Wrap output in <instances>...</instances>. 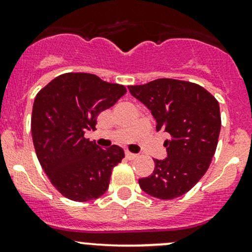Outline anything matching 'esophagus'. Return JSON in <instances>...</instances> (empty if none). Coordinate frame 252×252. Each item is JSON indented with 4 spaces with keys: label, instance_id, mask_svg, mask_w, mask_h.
Listing matches in <instances>:
<instances>
[{
    "label": "esophagus",
    "instance_id": "34e87169",
    "mask_svg": "<svg viewBox=\"0 0 252 252\" xmlns=\"http://www.w3.org/2000/svg\"><path fill=\"white\" fill-rule=\"evenodd\" d=\"M126 159L133 160V159H135V158L137 157V155H135V153H131V152H129V151H126Z\"/></svg>",
    "mask_w": 252,
    "mask_h": 252
}]
</instances>
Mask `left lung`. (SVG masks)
<instances>
[{"label":"left lung","mask_w":252,"mask_h":252,"mask_svg":"<svg viewBox=\"0 0 252 252\" xmlns=\"http://www.w3.org/2000/svg\"><path fill=\"white\" fill-rule=\"evenodd\" d=\"M131 95L155 117L157 131L168 157L155 160V170L139 180L144 192L158 199H174L199 181L210 166L219 142L221 115L219 101L206 89L192 82L159 78L141 86H129Z\"/></svg>","instance_id":"1"}]
</instances>
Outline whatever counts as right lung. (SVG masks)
<instances>
[{"label":"right lung","mask_w":252,"mask_h":252,"mask_svg":"<svg viewBox=\"0 0 252 252\" xmlns=\"http://www.w3.org/2000/svg\"><path fill=\"white\" fill-rule=\"evenodd\" d=\"M126 93L122 84L84 72L58 76L37 93L31 117L33 146L49 181L65 198L88 202L107 190L112 169L124 158L123 148H100L84 133L95 130L99 113Z\"/></svg>","instance_id":"add662e5"}]
</instances>
